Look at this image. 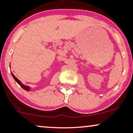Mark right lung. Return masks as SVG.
Returning <instances> with one entry per match:
<instances>
[{
	"instance_id": "1",
	"label": "right lung",
	"mask_w": 133,
	"mask_h": 133,
	"mask_svg": "<svg viewBox=\"0 0 133 133\" xmlns=\"http://www.w3.org/2000/svg\"><path fill=\"white\" fill-rule=\"evenodd\" d=\"M11 75H12V76H13V78L15 79V81H16V82H17V83H18V84H19V85H20V86H21V87H22V88H23V89H24V90H26V91H30V89H31V88H30L29 87H28V86H26V85H23V84L21 82H20L19 80H18V79L17 78H16V77L13 74L12 72H11Z\"/></svg>"
}]
</instances>
